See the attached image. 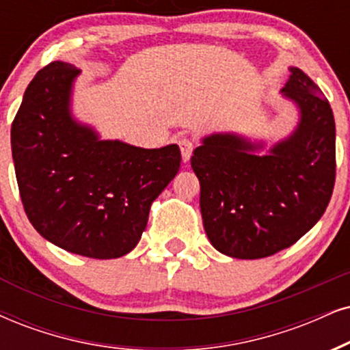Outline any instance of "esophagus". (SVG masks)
Wrapping results in <instances>:
<instances>
[{
	"label": "esophagus",
	"mask_w": 350,
	"mask_h": 350,
	"mask_svg": "<svg viewBox=\"0 0 350 350\" xmlns=\"http://www.w3.org/2000/svg\"><path fill=\"white\" fill-rule=\"evenodd\" d=\"M178 144H179L180 153H183V161L187 163L190 160V157H192V152H193V140L187 135H183V137H179Z\"/></svg>",
	"instance_id": "obj_1"
}]
</instances>
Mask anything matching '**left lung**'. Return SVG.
<instances>
[{
    "label": "left lung",
    "instance_id": "left-lung-1",
    "mask_svg": "<svg viewBox=\"0 0 350 350\" xmlns=\"http://www.w3.org/2000/svg\"><path fill=\"white\" fill-rule=\"evenodd\" d=\"M282 88L300 108L297 131L269 154L236 135H211L190 158L211 245L255 260L287 249L315 226L336 180V126L329 101L297 68Z\"/></svg>",
    "mask_w": 350,
    "mask_h": 350
}]
</instances>
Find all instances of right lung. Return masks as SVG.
Listing matches in <instances>:
<instances>
[{"label":"right lung","instance_id":"1","mask_svg":"<svg viewBox=\"0 0 350 350\" xmlns=\"http://www.w3.org/2000/svg\"><path fill=\"white\" fill-rule=\"evenodd\" d=\"M81 72L53 61L29 83L11 126L16 179L25 215L46 241L96 260L139 244L150 206L180 166L178 145L145 150L98 140L69 114Z\"/></svg>","mask_w":350,"mask_h":350}]
</instances>
